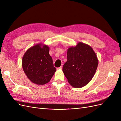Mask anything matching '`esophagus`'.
I'll return each instance as SVG.
<instances>
[{
    "mask_svg": "<svg viewBox=\"0 0 121 121\" xmlns=\"http://www.w3.org/2000/svg\"><path fill=\"white\" fill-rule=\"evenodd\" d=\"M62 68H63V66H60V67H59V68H57V69H62Z\"/></svg>",
    "mask_w": 121,
    "mask_h": 121,
    "instance_id": "obj_1",
    "label": "esophagus"
}]
</instances>
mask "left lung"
Returning <instances> with one entry per match:
<instances>
[{
  "instance_id": "left-lung-1",
  "label": "left lung",
  "mask_w": 121,
  "mask_h": 121,
  "mask_svg": "<svg viewBox=\"0 0 121 121\" xmlns=\"http://www.w3.org/2000/svg\"><path fill=\"white\" fill-rule=\"evenodd\" d=\"M98 64L96 53L92 47L79 42L71 47L67 52V61L63 71L69 83L75 88L86 85L96 72Z\"/></svg>"
}]
</instances>
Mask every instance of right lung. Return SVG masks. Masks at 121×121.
Masks as SVG:
<instances>
[{
	"label": "right lung",
	"instance_id": "right-lung-1",
	"mask_svg": "<svg viewBox=\"0 0 121 121\" xmlns=\"http://www.w3.org/2000/svg\"><path fill=\"white\" fill-rule=\"evenodd\" d=\"M48 46L38 44L29 48L22 59V67L28 79L34 84L44 85L56 71Z\"/></svg>",
	"mask_w": 121,
	"mask_h": 121
}]
</instances>
